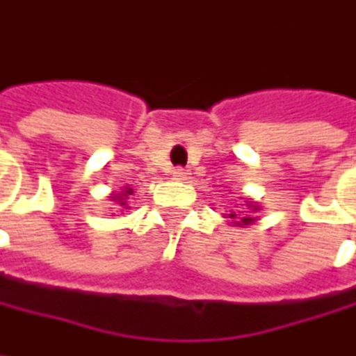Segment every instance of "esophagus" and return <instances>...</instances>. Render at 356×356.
Segmentation results:
<instances>
[{"label": "esophagus", "mask_w": 356, "mask_h": 356, "mask_svg": "<svg viewBox=\"0 0 356 356\" xmlns=\"http://www.w3.org/2000/svg\"><path fill=\"white\" fill-rule=\"evenodd\" d=\"M172 174H174V178H176V180H184V178H186V174H188V170H184V168H176Z\"/></svg>", "instance_id": "esophagus-1"}]
</instances>
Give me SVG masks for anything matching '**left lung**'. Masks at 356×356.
<instances>
[{"label":"left lung","instance_id":"8db88e82","mask_svg":"<svg viewBox=\"0 0 356 356\" xmlns=\"http://www.w3.org/2000/svg\"><path fill=\"white\" fill-rule=\"evenodd\" d=\"M229 219H236V213H229ZM254 221V217H242V223H252Z\"/></svg>","mask_w":356,"mask_h":356}]
</instances>
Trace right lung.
Here are the masks:
<instances>
[{"label": "right lung", "instance_id": "1", "mask_svg": "<svg viewBox=\"0 0 356 356\" xmlns=\"http://www.w3.org/2000/svg\"><path fill=\"white\" fill-rule=\"evenodd\" d=\"M131 193H133V191H131V188H127V193H124L122 197H127V195H131ZM122 197H114V200H118L120 204H124V200H122Z\"/></svg>", "mask_w": 356, "mask_h": 356}]
</instances>
